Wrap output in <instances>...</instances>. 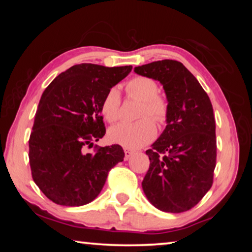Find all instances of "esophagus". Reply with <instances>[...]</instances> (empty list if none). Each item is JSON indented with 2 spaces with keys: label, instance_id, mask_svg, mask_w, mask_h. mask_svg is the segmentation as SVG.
<instances>
[{
  "label": "esophagus",
  "instance_id": "esophagus-1",
  "mask_svg": "<svg viewBox=\"0 0 252 252\" xmlns=\"http://www.w3.org/2000/svg\"><path fill=\"white\" fill-rule=\"evenodd\" d=\"M133 155V151L132 150H129V149H125V159L127 160L129 158Z\"/></svg>",
  "mask_w": 252,
  "mask_h": 252
}]
</instances>
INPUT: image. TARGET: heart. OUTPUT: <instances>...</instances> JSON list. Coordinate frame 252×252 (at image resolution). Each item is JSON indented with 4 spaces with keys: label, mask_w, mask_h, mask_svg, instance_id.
Segmentation results:
<instances>
[{
    "label": "heart",
    "mask_w": 252,
    "mask_h": 252,
    "mask_svg": "<svg viewBox=\"0 0 252 252\" xmlns=\"http://www.w3.org/2000/svg\"><path fill=\"white\" fill-rule=\"evenodd\" d=\"M126 94L132 99L142 102L136 122H121L109 130V140L127 149H138L150 143L157 135L156 123L163 125L169 117V104L159 94V85L155 80L147 76H134L126 85ZM121 95L119 89H109L101 101L100 110L103 118L110 123L120 118ZM150 116L153 118H148Z\"/></svg>",
    "instance_id": "obj_1"
}]
</instances>
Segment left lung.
<instances>
[{
  "label": "left lung",
  "instance_id": "1",
  "mask_svg": "<svg viewBox=\"0 0 252 252\" xmlns=\"http://www.w3.org/2000/svg\"><path fill=\"white\" fill-rule=\"evenodd\" d=\"M134 72L160 81L169 104L167 126L146 151L150 167L142 189L161 211H188L213 183L217 139L211 101L193 74L176 60L148 63Z\"/></svg>",
  "mask_w": 252,
  "mask_h": 252
}]
</instances>
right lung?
Returning <instances> with one entry per match:
<instances>
[{
    "mask_svg": "<svg viewBox=\"0 0 252 252\" xmlns=\"http://www.w3.org/2000/svg\"><path fill=\"white\" fill-rule=\"evenodd\" d=\"M131 65L106 67L81 63L59 74L41 96L29 140L32 178L57 204L79 207L91 202L111 169L123 161L119 144L94 148L105 134L101 101L106 91L130 73Z\"/></svg>",
    "mask_w": 252,
    "mask_h": 252,
    "instance_id": "1",
    "label": "right lung"
}]
</instances>
